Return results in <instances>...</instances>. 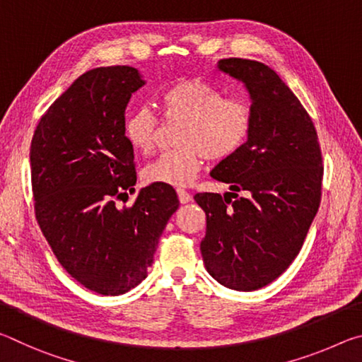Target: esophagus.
<instances>
[{
    "label": "esophagus",
    "mask_w": 362,
    "mask_h": 362,
    "mask_svg": "<svg viewBox=\"0 0 362 362\" xmlns=\"http://www.w3.org/2000/svg\"><path fill=\"white\" fill-rule=\"evenodd\" d=\"M177 196H179V201L182 204H187L192 201V194H189L187 189H182V188H177Z\"/></svg>",
    "instance_id": "34e87169"
}]
</instances>
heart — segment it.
Masks as SVG:
<instances>
[{
    "instance_id": "heart-1",
    "label": "heart",
    "mask_w": 362,
    "mask_h": 362,
    "mask_svg": "<svg viewBox=\"0 0 362 362\" xmlns=\"http://www.w3.org/2000/svg\"><path fill=\"white\" fill-rule=\"evenodd\" d=\"M166 119L182 121L175 142L179 146L163 151L144 170L150 183L187 187L198 175L204 158L223 161L244 148L254 131V112L249 103L223 97L217 88L182 79L159 95ZM159 119L148 107L127 115L124 136L134 150L150 153L155 148Z\"/></svg>"
}]
</instances>
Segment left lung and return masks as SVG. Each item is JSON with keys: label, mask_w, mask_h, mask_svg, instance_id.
Here are the masks:
<instances>
[{"label": "left lung", "mask_w": 362, "mask_h": 362, "mask_svg": "<svg viewBox=\"0 0 362 362\" xmlns=\"http://www.w3.org/2000/svg\"><path fill=\"white\" fill-rule=\"evenodd\" d=\"M217 66L246 84L254 131L211 173L235 193L194 194L206 212L201 254L220 284L255 291L281 276L302 249L321 203L322 156L313 121L276 71L236 57Z\"/></svg>", "instance_id": "obj_1"}]
</instances>
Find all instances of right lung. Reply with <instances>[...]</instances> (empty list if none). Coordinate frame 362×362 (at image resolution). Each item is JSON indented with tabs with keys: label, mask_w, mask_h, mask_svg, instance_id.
<instances>
[{
	"label": "right lung",
	"mask_w": 362,
	"mask_h": 362,
	"mask_svg": "<svg viewBox=\"0 0 362 362\" xmlns=\"http://www.w3.org/2000/svg\"><path fill=\"white\" fill-rule=\"evenodd\" d=\"M144 84L127 65L86 71L41 116L30 146L42 235L66 273L102 296L142 283L179 207L175 189L163 183L140 189L131 207L116 206L137 182L124 113Z\"/></svg>",
	"instance_id": "obj_1"
}]
</instances>
